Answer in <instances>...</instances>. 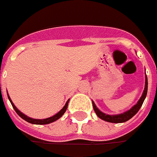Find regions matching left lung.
Masks as SVG:
<instances>
[{
  "instance_id": "left-lung-1",
  "label": "left lung",
  "mask_w": 157,
  "mask_h": 157,
  "mask_svg": "<svg viewBox=\"0 0 157 157\" xmlns=\"http://www.w3.org/2000/svg\"><path fill=\"white\" fill-rule=\"evenodd\" d=\"M147 90H148V81H147V77H145V87H144V92L143 94L141 96V98L140 99V101H138V103L135 105H134L132 108L130 109L129 111L124 112L123 114H119V115H106L105 113L101 112L99 110L95 105H94V102L93 103V108L94 110V112L96 113V115L102 120H105L106 122L109 123H124L127 122L128 120H129L130 118H132L133 117L139 112V110L140 109L141 105H143V102H144V99L146 97V94H147Z\"/></svg>"
}]
</instances>
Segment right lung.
Here are the masks:
<instances>
[{
    "label": "right lung",
    "mask_w": 157,
    "mask_h": 157,
    "mask_svg": "<svg viewBox=\"0 0 157 157\" xmlns=\"http://www.w3.org/2000/svg\"><path fill=\"white\" fill-rule=\"evenodd\" d=\"M7 96H8V99H9L11 104H12V105H13V109L15 110V112L17 113V115H18V116L21 117L23 120L27 121L28 123H33V124H40V125H41V124H48V123H53V122H55V121H56L57 119H59V118H60V117H61L63 116V114L65 113V112H66L67 108V103H68V101H67L66 103V105L63 106V108L58 113H56V114L54 115L53 117H48V118H45V119H33V118L29 117H27L26 115H24L23 113H22V112H20L19 110L17 108L16 106L14 105V104L12 102V101H11V99H10L8 94H7Z\"/></svg>",
    "instance_id": "1"
}]
</instances>
